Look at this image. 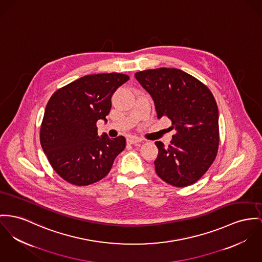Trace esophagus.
I'll return each mask as SVG.
<instances>
[{
  "mask_svg": "<svg viewBox=\"0 0 262 262\" xmlns=\"http://www.w3.org/2000/svg\"><path fill=\"white\" fill-rule=\"evenodd\" d=\"M141 141H142V140L140 139V138H138V137L132 136V137L127 138V142L130 143V144H136V143H139V142H141Z\"/></svg>",
  "mask_w": 262,
  "mask_h": 262,
  "instance_id": "34e87169",
  "label": "esophagus"
}]
</instances>
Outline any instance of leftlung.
<instances>
[{"instance_id": "obj_1", "label": "left lung", "mask_w": 262, "mask_h": 262, "mask_svg": "<svg viewBox=\"0 0 262 262\" xmlns=\"http://www.w3.org/2000/svg\"><path fill=\"white\" fill-rule=\"evenodd\" d=\"M135 77L152 97L158 118H168L170 128L177 132L168 147L156 141L158 176L177 187L193 184L219 151V108L213 95L203 82L179 69L145 70Z\"/></svg>"}]
</instances>
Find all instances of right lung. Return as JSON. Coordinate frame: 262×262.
<instances>
[{"label":"right lung","mask_w":262,"mask_h":262,"mask_svg":"<svg viewBox=\"0 0 262 262\" xmlns=\"http://www.w3.org/2000/svg\"><path fill=\"white\" fill-rule=\"evenodd\" d=\"M128 79L119 73L89 75L52 95L40 124V145L62 180L83 186L110 172L125 139L100 137L97 121L106 120L113 94Z\"/></svg>","instance_id":"1"}]
</instances>
